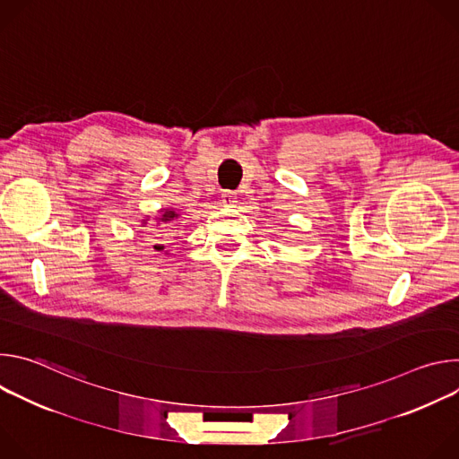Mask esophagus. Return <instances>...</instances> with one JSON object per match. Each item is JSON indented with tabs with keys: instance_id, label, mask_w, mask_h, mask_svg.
Instances as JSON below:
<instances>
[{
	"instance_id": "1",
	"label": "esophagus",
	"mask_w": 459,
	"mask_h": 459,
	"mask_svg": "<svg viewBox=\"0 0 459 459\" xmlns=\"http://www.w3.org/2000/svg\"><path fill=\"white\" fill-rule=\"evenodd\" d=\"M236 200H238V194L234 190H223L221 192V204L225 207H232L236 205Z\"/></svg>"
}]
</instances>
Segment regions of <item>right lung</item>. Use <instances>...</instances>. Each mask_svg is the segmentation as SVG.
<instances>
[{"label":"right lung","instance_id":"1","mask_svg":"<svg viewBox=\"0 0 459 459\" xmlns=\"http://www.w3.org/2000/svg\"><path fill=\"white\" fill-rule=\"evenodd\" d=\"M174 218H178V214H176L174 211H167V212L161 216V221H170V220H174ZM154 248H156V250H163V245H161V243H156Z\"/></svg>","mask_w":459,"mask_h":459}]
</instances>
